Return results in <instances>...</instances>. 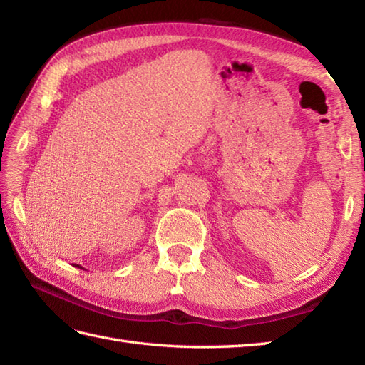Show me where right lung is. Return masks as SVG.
Returning a JSON list of instances; mask_svg holds the SVG:
<instances>
[{
  "label": "right lung",
  "mask_w": 365,
  "mask_h": 365,
  "mask_svg": "<svg viewBox=\"0 0 365 365\" xmlns=\"http://www.w3.org/2000/svg\"><path fill=\"white\" fill-rule=\"evenodd\" d=\"M75 267H76V268H81V269H84L81 265H76V263H75Z\"/></svg>",
  "instance_id": "add662e5"
}]
</instances>
